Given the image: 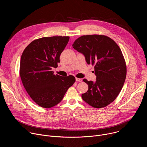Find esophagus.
Segmentation results:
<instances>
[{
  "label": "esophagus",
  "instance_id": "34e87169",
  "mask_svg": "<svg viewBox=\"0 0 147 147\" xmlns=\"http://www.w3.org/2000/svg\"><path fill=\"white\" fill-rule=\"evenodd\" d=\"M76 81L80 82L82 81V79H81V78H76Z\"/></svg>",
  "mask_w": 147,
  "mask_h": 147
}]
</instances>
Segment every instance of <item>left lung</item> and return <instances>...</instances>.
Here are the masks:
<instances>
[{
  "label": "left lung",
  "instance_id": "8db88e82",
  "mask_svg": "<svg viewBox=\"0 0 147 147\" xmlns=\"http://www.w3.org/2000/svg\"><path fill=\"white\" fill-rule=\"evenodd\" d=\"M73 48L82 53L88 65L94 66L96 81L84 79L88 86L82 99L94 108H104L113 102L123 86L127 74L125 61L118 45L103 35H82Z\"/></svg>",
  "mask_w": 147,
  "mask_h": 147
}]
</instances>
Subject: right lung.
Returning <instances> with one entry per match:
<instances>
[{
	"instance_id": "right-lung-1",
	"label": "right lung",
	"mask_w": 147,
	"mask_h": 147,
	"mask_svg": "<svg viewBox=\"0 0 147 147\" xmlns=\"http://www.w3.org/2000/svg\"><path fill=\"white\" fill-rule=\"evenodd\" d=\"M69 36H55L34 40L25 48L20 65L23 84L31 98L39 106L51 108L61 102L76 81L74 76L54 74L60 56Z\"/></svg>"
}]
</instances>
